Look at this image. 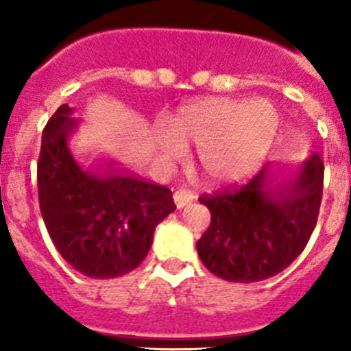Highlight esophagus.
<instances>
[{"instance_id":"34e87169","label":"esophagus","mask_w":351,"mask_h":351,"mask_svg":"<svg viewBox=\"0 0 351 351\" xmlns=\"http://www.w3.org/2000/svg\"><path fill=\"white\" fill-rule=\"evenodd\" d=\"M173 197H175V204L178 209L185 208V206H189L192 201H194V195H192L191 192L183 191V189L176 191L175 194H173Z\"/></svg>"}]
</instances>
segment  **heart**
<instances>
[{"label":"heart","mask_w":351,"mask_h":351,"mask_svg":"<svg viewBox=\"0 0 351 351\" xmlns=\"http://www.w3.org/2000/svg\"><path fill=\"white\" fill-rule=\"evenodd\" d=\"M279 126L268 101L209 98L185 106L171 128L157 131V147L166 157L183 156L185 143L199 147L202 173L215 183L247 178L267 156Z\"/></svg>","instance_id":"obj_1"}]
</instances>
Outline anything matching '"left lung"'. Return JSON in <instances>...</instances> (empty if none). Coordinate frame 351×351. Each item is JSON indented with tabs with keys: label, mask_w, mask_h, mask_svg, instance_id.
<instances>
[{
	"label": "left lung",
	"mask_w": 351,
	"mask_h": 351,
	"mask_svg": "<svg viewBox=\"0 0 351 351\" xmlns=\"http://www.w3.org/2000/svg\"><path fill=\"white\" fill-rule=\"evenodd\" d=\"M324 162L304 160L291 180L274 183L265 166L253 180L199 201L211 225L197 241L204 267L230 282H260L289 267L304 250L319 218Z\"/></svg>",
	"instance_id": "1"
}]
</instances>
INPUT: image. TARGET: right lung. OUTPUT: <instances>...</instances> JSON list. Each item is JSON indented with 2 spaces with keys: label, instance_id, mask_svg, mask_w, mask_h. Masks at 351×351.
<instances>
[{
  "label": "right lung",
  "instance_id": "1",
  "mask_svg": "<svg viewBox=\"0 0 351 351\" xmlns=\"http://www.w3.org/2000/svg\"><path fill=\"white\" fill-rule=\"evenodd\" d=\"M60 106L43 130L38 195L43 220L58 253L74 270L114 279L135 270L154 230L176 209L168 186L114 168L84 169L69 149L80 121Z\"/></svg>",
  "mask_w": 351,
  "mask_h": 351
}]
</instances>
